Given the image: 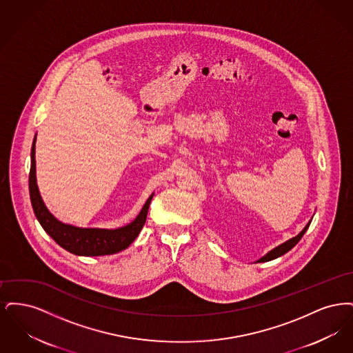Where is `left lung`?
I'll return each instance as SVG.
<instances>
[{"label": "left lung", "mask_w": 353, "mask_h": 353, "mask_svg": "<svg viewBox=\"0 0 353 353\" xmlns=\"http://www.w3.org/2000/svg\"><path fill=\"white\" fill-rule=\"evenodd\" d=\"M311 221L312 219H310V222L304 226V229H303L302 232L299 233L298 235H295V236H292V238H290L288 241H285L283 243H281L279 246H276V248H274L272 250H270L268 254H265L262 258H259L255 263H261V262H269V261H272V259H276L278 256H282L283 254H285L287 252H290L301 239H302L303 235L304 233L307 232V229H308V226H310V223H311Z\"/></svg>", "instance_id": "left-lung-1"}]
</instances>
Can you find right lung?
<instances>
[{
	"instance_id": "1",
	"label": "right lung",
	"mask_w": 353,
	"mask_h": 353,
	"mask_svg": "<svg viewBox=\"0 0 353 353\" xmlns=\"http://www.w3.org/2000/svg\"><path fill=\"white\" fill-rule=\"evenodd\" d=\"M35 139H37V134L34 136L33 145H32L29 192H30L34 214L39 221L43 230L50 235L61 248L75 255L99 256V255L115 254L127 249L136 239V236L139 235L145 223L150 203L154 193H152L148 197V200L141 208L140 213L131 223L118 229L78 228L74 225L63 223L51 214L41 197V193L37 185V176H35Z\"/></svg>"
}]
</instances>
